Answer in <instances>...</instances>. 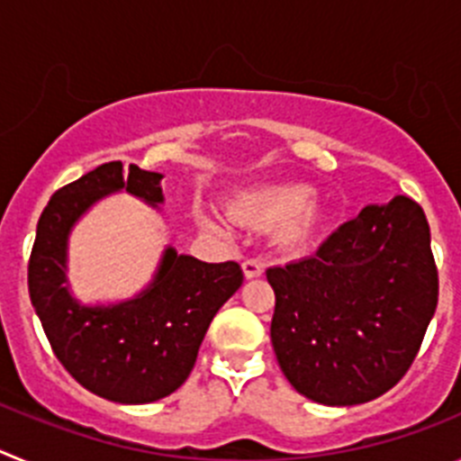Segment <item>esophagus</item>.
Returning a JSON list of instances; mask_svg holds the SVG:
<instances>
[{"mask_svg": "<svg viewBox=\"0 0 461 461\" xmlns=\"http://www.w3.org/2000/svg\"><path fill=\"white\" fill-rule=\"evenodd\" d=\"M242 272H244V276H247V279H254V276L263 275V266H260L258 260L249 258V260H244V263H242Z\"/></svg>", "mask_w": 461, "mask_h": 461, "instance_id": "34e87169", "label": "esophagus"}]
</instances>
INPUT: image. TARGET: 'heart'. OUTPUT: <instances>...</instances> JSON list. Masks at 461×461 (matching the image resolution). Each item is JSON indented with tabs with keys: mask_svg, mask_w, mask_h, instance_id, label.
<instances>
[{
	"mask_svg": "<svg viewBox=\"0 0 461 461\" xmlns=\"http://www.w3.org/2000/svg\"><path fill=\"white\" fill-rule=\"evenodd\" d=\"M313 189L307 185H281L270 189L249 191L233 203V214L240 221L275 226L284 223L281 240L286 244H303L319 226V212L312 207Z\"/></svg>",
	"mask_w": 461,
	"mask_h": 461,
	"instance_id": "b5f03b06",
	"label": "heart"
}]
</instances>
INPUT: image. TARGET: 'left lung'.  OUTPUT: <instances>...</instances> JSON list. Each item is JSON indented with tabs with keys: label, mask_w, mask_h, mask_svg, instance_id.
Wrapping results in <instances>:
<instances>
[{
	"label": "left lung",
	"mask_w": 461,
	"mask_h": 461,
	"mask_svg": "<svg viewBox=\"0 0 461 461\" xmlns=\"http://www.w3.org/2000/svg\"><path fill=\"white\" fill-rule=\"evenodd\" d=\"M266 275L276 362L297 393L325 406L365 404L397 385L438 303L429 223L406 195L367 205L316 254Z\"/></svg>",
	"instance_id": "1"
}]
</instances>
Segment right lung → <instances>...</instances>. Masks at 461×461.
<instances>
[{
    "label": "right lung",
    "mask_w": 461,
    "mask_h": 461,
    "mask_svg": "<svg viewBox=\"0 0 461 461\" xmlns=\"http://www.w3.org/2000/svg\"><path fill=\"white\" fill-rule=\"evenodd\" d=\"M161 173L110 161L52 194L36 226L27 284L57 360L76 381L117 404H149L189 378L214 313L242 286L235 260L203 263L164 251L152 284L117 304H80L67 284L71 228L104 195L126 191L157 207Z\"/></svg>",
    "instance_id": "1"
}]
</instances>
